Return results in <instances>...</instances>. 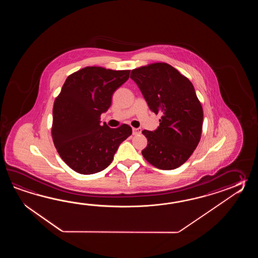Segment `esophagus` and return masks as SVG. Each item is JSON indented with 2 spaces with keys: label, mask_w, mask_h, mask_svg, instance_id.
Masks as SVG:
<instances>
[{
  "label": "esophagus",
  "mask_w": 258,
  "mask_h": 258,
  "mask_svg": "<svg viewBox=\"0 0 258 258\" xmlns=\"http://www.w3.org/2000/svg\"><path fill=\"white\" fill-rule=\"evenodd\" d=\"M132 130H133V135H134V136H137V135L141 134V131H142L140 128H133Z\"/></svg>",
  "instance_id": "34e87169"
}]
</instances>
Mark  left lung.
Returning a JSON list of instances; mask_svg holds the SVG:
<instances>
[{"instance_id":"obj_1","label":"left lung","mask_w":258,"mask_h":258,"mask_svg":"<svg viewBox=\"0 0 258 258\" xmlns=\"http://www.w3.org/2000/svg\"><path fill=\"white\" fill-rule=\"evenodd\" d=\"M149 109L161 114L154 132L144 130L148 139L143 157L160 170H174L198 147L203 126V109L187 77L166 62H155L131 72Z\"/></svg>"}]
</instances>
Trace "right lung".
I'll return each mask as SVG.
<instances>
[{
  "mask_svg": "<svg viewBox=\"0 0 258 258\" xmlns=\"http://www.w3.org/2000/svg\"><path fill=\"white\" fill-rule=\"evenodd\" d=\"M129 75L130 70L88 66L66 78L54 100L51 136L57 152L72 170L86 175L104 170L121 143L131 136L128 124L100 125L112 94Z\"/></svg>",
  "mask_w": 258,
  "mask_h": 258,
  "instance_id": "add662e5",
  "label": "right lung"
}]
</instances>
